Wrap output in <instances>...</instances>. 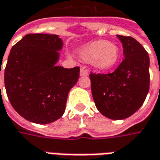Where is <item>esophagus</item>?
I'll return each instance as SVG.
<instances>
[{
    "mask_svg": "<svg viewBox=\"0 0 160 160\" xmlns=\"http://www.w3.org/2000/svg\"><path fill=\"white\" fill-rule=\"evenodd\" d=\"M88 70H86V69L84 68H81V70H80V76L81 77H87V76L88 75Z\"/></svg>",
    "mask_w": 160,
    "mask_h": 160,
    "instance_id": "34e87169",
    "label": "esophagus"
}]
</instances>
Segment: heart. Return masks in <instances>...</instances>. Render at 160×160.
Returning <instances> with one entry per match:
<instances>
[{
    "instance_id": "1",
    "label": "heart",
    "mask_w": 160,
    "mask_h": 160,
    "mask_svg": "<svg viewBox=\"0 0 160 160\" xmlns=\"http://www.w3.org/2000/svg\"><path fill=\"white\" fill-rule=\"evenodd\" d=\"M79 54L92 66L100 71H107L116 66L120 57L119 48L108 41L92 42L82 47Z\"/></svg>"
}]
</instances>
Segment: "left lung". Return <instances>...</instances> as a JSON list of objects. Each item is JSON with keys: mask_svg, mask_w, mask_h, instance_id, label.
Returning a JSON list of instances; mask_svg holds the SVG:
<instances>
[{"mask_svg": "<svg viewBox=\"0 0 160 160\" xmlns=\"http://www.w3.org/2000/svg\"><path fill=\"white\" fill-rule=\"evenodd\" d=\"M124 59L114 72L89 75L98 111L110 119L130 117L142 107L149 91V56L136 39L118 35Z\"/></svg>", "mask_w": 160, "mask_h": 160, "instance_id": "left-lung-1", "label": "left lung"}]
</instances>
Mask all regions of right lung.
Instances as JSON below:
<instances>
[{"instance_id":"obj_1","label":"right lung","mask_w":160,"mask_h":160,"mask_svg":"<svg viewBox=\"0 0 160 160\" xmlns=\"http://www.w3.org/2000/svg\"><path fill=\"white\" fill-rule=\"evenodd\" d=\"M62 48L58 35L28 34L10 51L4 72L6 91L14 110L30 122L52 123L65 112L80 68L56 65Z\"/></svg>"}]
</instances>
